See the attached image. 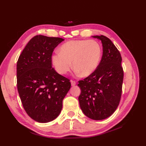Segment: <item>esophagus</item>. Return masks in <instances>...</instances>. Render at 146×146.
Masks as SVG:
<instances>
[{"label": "esophagus", "instance_id": "1", "mask_svg": "<svg viewBox=\"0 0 146 146\" xmlns=\"http://www.w3.org/2000/svg\"><path fill=\"white\" fill-rule=\"evenodd\" d=\"M70 83H71V86H75V85H76V82H75V81H74V80L70 81Z\"/></svg>", "mask_w": 146, "mask_h": 146}]
</instances>
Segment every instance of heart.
Listing matches in <instances>:
<instances>
[{
  "label": "heart",
  "mask_w": 146,
  "mask_h": 146,
  "mask_svg": "<svg viewBox=\"0 0 146 146\" xmlns=\"http://www.w3.org/2000/svg\"><path fill=\"white\" fill-rule=\"evenodd\" d=\"M102 47L95 40L79 39L64 43L60 52L51 56L52 65L61 75L67 74L72 68L82 77H88L93 73L99 64Z\"/></svg>",
  "instance_id": "b5f03b06"
}]
</instances>
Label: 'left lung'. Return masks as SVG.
I'll return each mask as SVG.
<instances>
[{
	"label": "left lung",
	"instance_id": "8db88e82",
	"mask_svg": "<svg viewBox=\"0 0 146 146\" xmlns=\"http://www.w3.org/2000/svg\"><path fill=\"white\" fill-rule=\"evenodd\" d=\"M101 41L103 54L98 68L78 81V97L83 113L93 120H103L116 111L122 94L123 78L122 57L112 41L104 35L93 36Z\"/></svg>",
	"mask_w": 146,
	"mask_h": 146
}]
</instances>
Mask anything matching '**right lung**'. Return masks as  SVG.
<instances>
[{"label": "right lung", "mask_w": 146, "mask_h": 146, "mask_svg": "<svg viewBox=\"0 0 146 146\" xmlns=\"http://www.w3.org/2000/svg\"><path fill=\"white\" fill-rule=\"evenodd\" d=\"M64 39L36 35L30 39L17 62V87L23 107L35 121L47 123L60 114L70 90L68 78L52 68L54 48Z\"/></svg>", "instance_id": "obj_1"}]
</instances>
